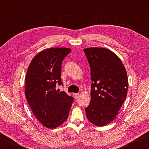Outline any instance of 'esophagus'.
I'll use <instances>...</instances> for the list:
<instances>
[{"label":"esophagus","instance_id":"34e87169","mask_svg":"<svg viewBox=\"0 0 149 149\" xmlns=\"http://www.w3.org/2000/svg\"><path fill=\"white\" fill-rule=\"evenodd\" d=\"M73 96H74L75 99H77L79 96V94H73Z\"/></svg>","mask_w":149,"mask_h":149}]
</instances>
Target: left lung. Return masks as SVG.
<instances>
[{"label":"left lung","mask_w":149,"mask_h":149,"mask_svg":"<svg viewBox=\"0 0 149 149\" xmlns=\"http://www.w3.org/2000/svg\"><path fill=\"white\" fill-rule=\"evenodd\" d=\"M84 52L91 69V101L85 109L88 120L97 127L112 122L126 99L128 77L119 57L104 48H87Z\"/></svg>","instance_id":"1"}]
</instances>
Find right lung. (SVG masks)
<instances>
[{
    "label": "right lung",
    "mask_w": 149,
    "mask_h": 149,
    "mask_svg": "<svg viewBox=\"0 0 149 149\" xmlns=\"http://www.w3.org/2000/svg\"><path fill=\"white\" fill-rule=\"evenodd\" d=\"M68 48L43 49L31 60L25 78V95L32 112L44 127L54 129L68 117L73 97L55 90L61 85V64Z\"/></svg>",
    "instance_id": "right-lung-1"
}]
</instances>
